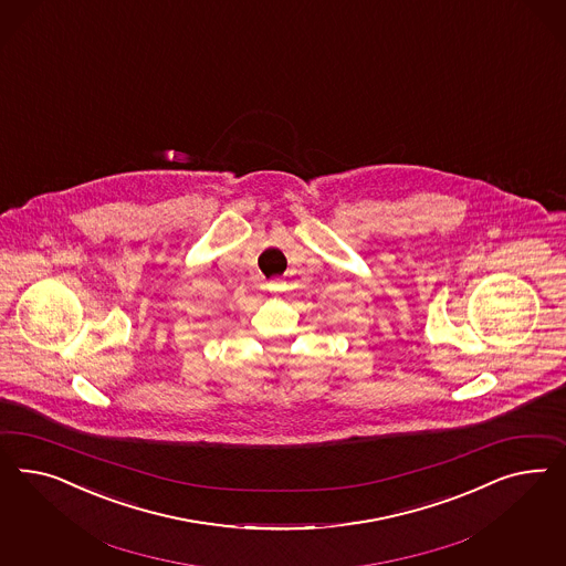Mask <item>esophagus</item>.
<instances>
[{"instance_id":"esophagus-1","label":"esophagus","mask_w":566,"mask_h":566,"mask_svg":"<svg viewBox=\"0 0 566 566\" xmlns=\"http://www.w3.org/2000/svg\"><path fill=\"white\" fill-rule=\"evenodd\" d=\"M268 289H270V292H282L284 291V284H282L280 280H272V282L268 284Z\"/></svg>"}]
</instances>
